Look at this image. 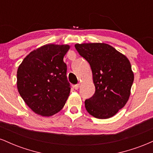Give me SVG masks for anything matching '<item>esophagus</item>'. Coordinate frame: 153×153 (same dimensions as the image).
Listing matches in <instances>:
<instances>
[{
    "label": "esophagus",
    "mask_w": 153,
    "mask_h": 153,
    "mask_svg": "<svg viewBox=\"0 0 153 153\" xmlns=\"http://www.w3.org/2000/svg\"><path fill=\"white\" fill-rule=\"evenodd\" d=\"M79 87H80V84H76V85H74V88L75 90H78L79 88Z\"/></svg>",
    "instance_id": "obj_1"
}]
</instances>
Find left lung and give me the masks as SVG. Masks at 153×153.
Instances as JSON below:
<instances>
[{"label": "left lung", "mask_w": 153, "mask_h": 153, "mask_svg": "<svg viewBox=\"0 0 153 153\" xmlns=\"http://www.w3.org/2000/svg\"><path fill=\"white\" fill-rule=\"evenodd\" d=\"M79 54L90 64L95 94L85 101L87 111L97 119L114 116L127 103L134 73L125 55L104 43L76 44Z\"/></svg>", "instance_id": "1"}]
</instances>
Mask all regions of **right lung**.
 <instances>
[{"label":"right lung","mask_w":153,"mask_h":153,"mask_svg":"<svg viewBox=\"0 0 153 153\" xmlns=\"http://www.w3.org/2000/svg\"><path fill=\"white\" fill-rule=\"evenodd\" d=\"M68 45H50L36 49L24 59L17 71V88L27 106L43 117L59 112L71 92L63 57Z\"/></svg>","instance_id":"add662e5"}]
</instances>
